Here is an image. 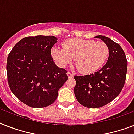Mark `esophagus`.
Here are the masks:
<instances>
[{
    "mask_svg": "<svg viewBox=\"0 0 134 134\" xmlns=\"http://www.w3.org/2000/svg\"><path fill=\"white\" fill-rule=\"evenodd\" d=\"M67 76L69 78H72L74 76L73 74H71V72H67Z\"/></svg>",
    "mask_w": 134,
    "mask_h": 134,
    "instance_id": "esophagus-1",
    "label": "esophagus"
}]
</instances>
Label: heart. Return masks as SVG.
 <instances>
[{
    "label": "heart",
    "instance_id": "b5f03b06",
    "mask_svg": "<svg viewBox=\"0 0 134 134\" xmlns=\"http://www.w3.org/2000/svg\"><path fill=\"white\" fill-rule=\"evenodd\" d=\"M63 48H52L53 58L63 67L76 59V66L84 74L93 73L101 68L109 55L108 46L102 41L69 39L63 42Z\"/></svg>",
    "mask_w": 134,
    "mask_h": 134
}]
</instances>
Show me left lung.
Segmentation results:
<instances>
[{
    "instance_id": "obj_1",
    "label": "left lung",
    "mask_w": 134,
    "mask_h": 134,
    "mask_svg": "<svg viewBox=\"0 0 134 134\" xmlns=\"http://www.w3.org/2000/svg\"><path fill=\"white\" fill-rule=\"evenodd\" d=\"M95 37L101 39L108 46L107 63L94 74L74 76L76 98L81 105L90 108L102 107L118 96L125 85L127 70V60L122 47L107 37Z\"/></svg>"
}]
</instances>
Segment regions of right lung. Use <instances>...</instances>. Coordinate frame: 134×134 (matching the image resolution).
I'll return each instance as SVG.
<instances>
[{"label":"right lung","mask_w":134,"mask_h":134,"mask_svg":"<svg viewBox=\"0 0 134 134\" xmlns=\"http://www.w3.org/2000/svg\"><path fill=\"white\" fill-rule=\"evenodd\" d=\"M54 36L26 37L16 44L7 60V81L12 93L32 108L50 106L68 79L67 71L55 65L51 51Z\"/></svg>","instance_id":"obj_1"}]
</instances>
